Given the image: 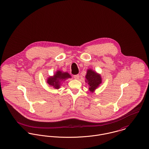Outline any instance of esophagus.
<instances>
[{
    "label": "esophagus",
    "mask_w": 149,
    "mask_h": 149,
    "mask_svg": "<svg viewBox=\"0 0 149 149\" xmlns=\"http://www.w3.org/2000/svg\"><path fill=\"white\" fill-rule=\"evenodd\" d=\"M74 78L75 79H78L79 78V75H74Z\"/></svg>",
    "instance_id": "obj_1"
}]
</instances>
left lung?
Masks as SVG:
<instances>
[{"instance_id": "1", "label": "left lung", "mask_w": 149, "mask_h": 149, "mask_svg": "<svg viewBox=\"0 0 149 149\" xmlns=\"http://www.w3.org/2000/svg\"><path fill=\"white\" fill-rule=\"evenodd\" d=\"M86 82L89 85V91L93 93L102 83V79L100 74L95 72L91 69H88L86 75Z\"/></svg>"}]
</instances>
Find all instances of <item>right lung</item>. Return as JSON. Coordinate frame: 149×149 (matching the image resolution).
I'll list each match as a JSON object with an SVG mask.
<instances>
[{"instance_id": "add662e5", "label": "right lung", "mask_w": 149, "mask_h": 149, "mask_svg": "<svg viewBox=\"0 0 149 149\" xmlns=\"http://www.w3.org/2000/svg\"><path fill=\"white\" fill-rule=\"evenodd\" d=\"M71 77L67 72H62L58 70L53 77H50L47 80V83L50 86L53 87L56 89L60 88L61 83L62 81L70 78Z\"/></svg>"}]
</instances>
